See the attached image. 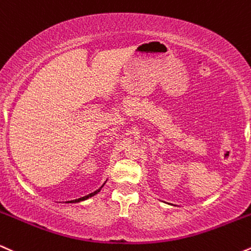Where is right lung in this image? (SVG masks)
Returning a JSON list of instances; mask_svg holds the SVG:
<instances>
[{"label": "right lung", "mask_w": 251, "mask_h": 251, "mask_svg": "<svg viewBox=\"0 0 251 251\" xmlns=\"http://www.w3.org/2000/svg\"><path fill=\"white\" fill-rule=\"evenodd\" d=\"M100 190H96V191H94V193H91V194H89V195H87V196H84V197H82V199H78V200H76V201H83V200H87V199H89V197H91V196H94V195H96L97 193H99Z\"/></svg>", "instance_id": "add662e5"}]
</instances>
